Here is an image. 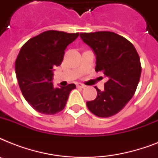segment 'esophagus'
<instances>
[{
    "label": "esophagus",
    "mask_w": 158,
    "mask_h": 158,
    "mask_svg": "<svg viewBox=\"0 0 158 158\" xmlns=\"http://www.w3.org/2000/svg\"><path fill=\"white\" fill-rule=\"evenodd\" d=\"M77 88H80V89H84L85 88V85H84V84H77Z\"/></svg>",
    "instance_id": "34e87169"
}]
</instances>
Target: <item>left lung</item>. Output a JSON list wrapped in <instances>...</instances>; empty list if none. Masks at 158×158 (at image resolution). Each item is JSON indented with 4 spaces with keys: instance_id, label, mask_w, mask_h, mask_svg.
<instances>
[{
    "instance_id": "obj_1",
    "label": "left lung",
    "mask_w": 158,
    "mask_h": 158,
    "mask_svg": "<svg viewBox=\"0 0 158 158\" xmlns=\"http://www.w3.org/2000/svg\"><path fill=\"white\" fill-rule=\"evenodd\" d=\"M84 43L96 56L97 72L102 71L107 82L93 101L89 110L99 117H110L121 110L134 96L141 75V64L132 43L113 32L80 33Z\"/></svg>"
}]
</instances>
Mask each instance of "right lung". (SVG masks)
Instances as JSON below:
<instances>
[{"label": "right lung", "instance_id": "1", "mask_svg": "<svg viewBox=\"0 0 158 158\" xmlns=\"http://www.w3.org/2000/svg\"><path fill=\"white\" fill-rule=\"evenodd\" d=\"M79 33L49 30L27 42L21 48L15 61V73L23 96L38 112L54 115L64 109L75 84L53 86V71L61 64L67 46Z\"/></svg>", "mask_w": 158, "mask_h": 158}]
</instances>
